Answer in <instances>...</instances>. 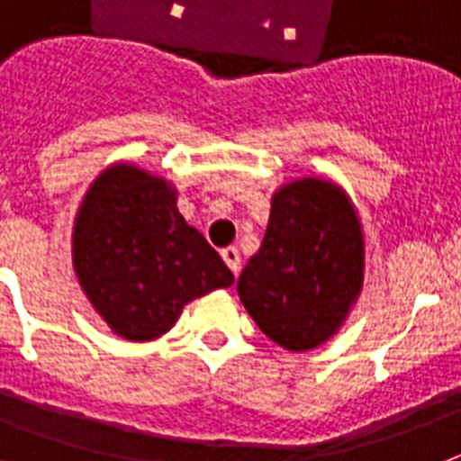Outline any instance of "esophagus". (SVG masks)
Segmentation results:
<instances>
[{
  "label": "esophagus",
  "instance_id": "34e87169",
  "mask_svg": "<svg viewBox=\"0 0 461 461\" xmlns=\"http://www.w3.org/2000/svg\"><path fill=\"white\" fill-rule=\"evenodd\" d=\"M220 256H222L224 263L230 266L231 273L239 275V270H241V256H239L237 246H227V249H222V251H220Z\"/></svg>",
  "mask_w": 461,
  "mask_h": 461
}]
</instances>
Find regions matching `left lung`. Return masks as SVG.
I'll return each mask as SVG.
<instances>
[{
	"label": "left lung",
	"mask_w": 461,
	"mask_h": 461,
	"mask_svg": "<svg viewBox=\"0 0 461 461\" xmlns=\"http://www.w3.org/2000/svg\"><path fill=\"white\" fill-rule=\"evenodd\" d=\"M366 241L358 210L339 184L302 176L282 184L258 253L237 282L263 335L287 351L339 332L364 289Z\"/></svg>",
	"instance_id": "1"
}]
</instances>
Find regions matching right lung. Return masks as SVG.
Segmentation results:
<instances>
[{
    "label": "right lung",
    "instance_id": "right-lung-1",
    "mask_svg": "<svg viewBox=\"0 0 461 461\" xmlns=\"http://www.w3.org/2000/svg\"><path fill=\"white\" fill-rule=\"evenodd\" d=\"M176 195L165 176L114 162L76 212V280L95 313L129 342L165 335L186 303L234 282L220 253L184 220Z\"/></svg>",
    "mask_w": 461,
    "mask_h": 461
}]
</instances>
